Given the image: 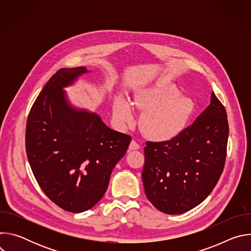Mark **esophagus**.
<instances>
[{"mask_svg":"<svg viewBox=\"0 0 251 251\" xmlns=\"http://www.w3.org/2000/svg\"><path fill=\"white\" fill-rule=\"evenodd\" d=\"M139 149H140V145L138 144L136 141L132 140L131 143H130V145H129V150L133 151V150H139Z\"/></svg>","mask_w":251,"mask_h":251,"instance_id":"34e87169","label":"esophagus"}]
</instances>
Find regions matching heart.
<instances>
[{"label": "heart", "mask_w": 251, "mask_h": 251, "mask_svg": "<svg viewBox=\"0 0 251 251\" xmlns=\"http://www.w3.org/2000/svg\"><path fill=\"white\" fill-rule=\"evenodd\" d=\"M132 104L145 111L140 120L143 133L149 139L160 142L180 135L195 111L194 101L182 96L180 90L171 83L155 84L139 90ZM113 115L119 124L127 125L133 122V109L126 98H115Z\"/></svg>", "instance_id": "heart-1"}]
</instances>
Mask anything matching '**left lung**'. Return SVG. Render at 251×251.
<instances>
[{
    "mask_svg": "<svg viewBox=\"0 0 251 251\" xmlns=\"http://www.w3.org/2000/svg\"><path fill=\"white\" fill-rule=\"evenodd\" d=\"M227 139L226 111L212 92L207 108L180 135L147 142L142 180L152 204L180 214L204 201L224 171Z\"/></svg>",
    "mask_w": 251,
    "mask_h": 251,
    "instance_id": "left-lung-1",
    "label": "left lung"
}]
</instances>
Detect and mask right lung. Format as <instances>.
Wrapping results in <instances>:
<instances>
[{
    "mask_svg": "<svg viewBox=\"0 0 251 251\" xmlns=\"http://www.w3.org/2000/svg\"><path fill=\"white\" fill-rule=\"evenodd\" d=\"M61 68L35 99L25 129L26 156L47 197L70 212H82L104 196L110 175L126 154L129 135L107 127L100 116L76 108L64 87L89 73Z\"/></svg>",
    "mask_w": 251,
    "mask_h": 251,
    "instance_id": "1",
    "label": "right lung"
}]
</instances>
